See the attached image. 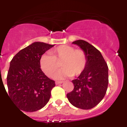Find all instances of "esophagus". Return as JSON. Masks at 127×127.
<instances>
[{"mask_svg": "<svg viewBox=\"0 0 127 127\" xmlns=\"http://www.w3.org/2000/svg\"><path fill=\"white\" fill-rule=\"evenodd\" d=\"M63 83V81H55V84L56 85H59V84H62Z\"/></svg>", "mask_w": 127, "mask_h": 127, "instance_id": "34e87169", "label": "esophagus"}]
</instances>
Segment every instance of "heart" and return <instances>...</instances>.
<instances>
[{
	"label": "heart",
	"mask_w": 127,
	"mask_h": 127,
	"mask_svg": "<svg viewBox=\"0 0 127 127\" xmlns=\"http://www.w3.org/2000/svg\"><path fill=\"white\" fill-rule=\"evenodd\" d=\"M44 54L40 58V66L46 75L52 77L58 72L60 65L63 70L55 75L56 78L78 76L87 65V57L81 49L69 45H61Z\"/></svg>",
	"instance_id": "1"
}]
</instances>
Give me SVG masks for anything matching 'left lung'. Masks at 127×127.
Returning a JSON list of instances; mask_svg holds the SVG:
<instances>
[{
	"instance_id": "8db88e82",
	"label": "left lung",
	"mask_w": 127,
	"mask_h": 127,
	"mask_svg": "<svg viewBox=\"0 0 127 127\" xmlns=\"http://www.w3.org/2000/svg\"><path fill=\"white\" fill-rule=\"evenodd\" d=\"M85 52L87 65L76 79L72 80L74 88L67 94L70 103L77 108H94L103 99L108 84V68L97 49L83 40L72 42Z\"/></svg>"
}]
</instances>
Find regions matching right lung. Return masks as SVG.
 <instances>
[{"label": "right lung", "instance_id": "add662e5", "mask_svg": "<svg viewBox=\"0 0 127 127\" xmlns=\"http://www.w3.org/2000/svg\"><path fill=\"white\" fill-rule=\"evenodd\" d=\"M54 46L35 42L19 51L10 62L7 75L8 96L21 110L35 112L49 101L55 81L44 73L39 61Z\"/></svg>", "mask_w": 127, "mask_h": 127}]
</instances>
